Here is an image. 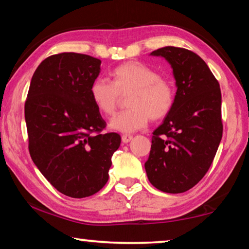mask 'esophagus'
I'll return each mask as SVG.
<instances>
[{
	"instance_id": "1",
	"label": "esophagus",
	"mask_w": 249,
	"mask_h": 249,
	"mask_svg": "<svg viewBox=\"0 0 249 249\" xmlns=\"http://www.w3.org/2000/svg\"><path fill=\"white\" fill-rule=\"evenodd\" d=\"M133 140V136H130V135H123L122 136V142H124V144H127L130 141Z\"/></svg>"
}]
</instances>
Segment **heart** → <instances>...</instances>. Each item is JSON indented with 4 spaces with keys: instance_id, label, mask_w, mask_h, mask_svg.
Returning a JSON list of instances; mask_svg holds the SVG:
<instances>
[{
    "instance_id": "heart-1",
    "label": "heart",
    "mask_w": 249,
    "mask_h": 249,
    "mask_svg": "<svg viewBox=\"0 0 249 249\" xmlns=\"http://www.w3.org/2000/svg\"><path fill=\"white\" fill-rule=\"evenodd\" d=\"M130 93L127 107L116 115L109 127L121 133H133L144 128L149 120L159 121L171 112L175 104L176 91L168 79L142 62H126L111 72V82L96 79L91 84L90 95L96 108L103 115L115 113L120 95Z\"/></svg>"
}]
</instances>
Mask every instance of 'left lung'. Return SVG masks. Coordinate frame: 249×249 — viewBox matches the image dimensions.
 I'll return each mask as SVG.
<instances>
[{"mask_svg":"<svg viewBox=\"0 0 249 249\" xmlns=\"http://www.w3.org/2000/svg\"><path fill=\"white\" fill-rule=\"evenodd\" d=\"M176 80L171 112L154 130L145 169L150 183L166 193H182L208 172L223 134L220 84L208 65L184 48H159Z\"/></svg>","mask_w":249,"mask_h":249,"instance_id":"8db88e82","label":"left lung"}]
</instances>
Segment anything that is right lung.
Wrapping results in <instances>:
<instances>
[{
	"label": "right lung",
	"mask_w": 249,
	"mask_h": 249,
	"mask_svg": "<svg viewBox=\"0 0 249 249\" xmlns=\"http://www.w3.org/2000/svg\"><path fill=\"white\" fill-rule=\"evenodd\" d=\"M100 72V59L53 54L37 67L25 102L34 163L53 187L75 199L104 187L121 145L119 134L101 133L107 123L90 95Z\"/></svg>",
	"instance_id": "right-lung-1"
}]
</instances>
